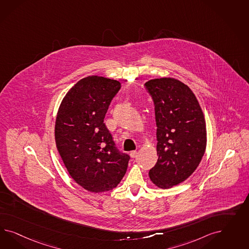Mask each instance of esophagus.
<instances>
[{
  "mask_svg": "<svg viewBox=\"0 0 249 249\" xmlns=\"http://www.w3.org/2000/svg\"><path fill=\"white\" fill-rule=\"evenodd\" d=\"M137 154H138V153H137V151H131L129 155H130V157H131V158L135 159L136 157H137Z\"/></svg>",
  "mask_w": 249,
  "mask_h": 249,
  "instance_id": "1",
  "label": "esophagus"
}]
</instances>
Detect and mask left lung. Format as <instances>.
<instances>
[{
    "instance_id": "left-lung-1",
    "label": "left lung",
    "mask_w": 249,
    "mask_h": 249,
    "mask_svg": "<svg viewBox=\"0 0 249 249\" xmlns=\"http://www.w3.org/2000/svg\"><path fill=\"white\" fill-rule=\"evenodd\" d=\"M155 105L158 160L149 173L160 189H170L195 173L206 149L203 110L187 85L174 77L145 83Z\"/></svg>"
}]
</instances>
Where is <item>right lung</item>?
Returning a JSON list of instances; mask_svg holds the SVG:
<instances>
[{
	"label": "right lung",
	"instance_id": "right-lung-1",
	"mask_svg": "<svg viewBox=\"0 0 249 249\" xmlns=\"http://www.w3.org/2000/svg\"><path fill=\"white\" fill-rule=\"evenodd\" d=\"M121 82L105 76L84 77L62 99L54 140L72 179L91 193L116 188L127 172L129 157L116 150L104 118Z\"/></svg>",
	"mask_w": 249,
	"mask_h": 249
}]
</instances>
